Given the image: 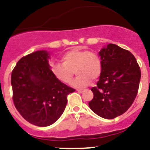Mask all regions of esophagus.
<instances>
[{
    "instance_id": "esophagus-1",
    "label": "esophagus",
    "mask_w": 150,
    "mask_h": 150,
    "mask_svg": "<svg viewBox=\"0 0 150 150\" xmlns=\"http://www.w3.org/2000/svg\"><path fill=\"white\" fill-rule=\"evenodd\" d=\"M77 91L78 93H82L84 91V90H79H79H77V91Z\"/></svg>"
}]
</instances>
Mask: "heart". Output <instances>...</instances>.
Wrapping results in <instances>:
<instances>
[{"label": "heart", "instance_id": "heart-1", "mask_svg": "<svg viewBox=\"0 0 150 150\" xmlns=\"http://www.w3.org/2000/svg\"><path fill=\"white\" fill-rule=\"evenodd\" d=\"M62 63L51 65L53 75L59 82L70 84L75 71L77 76L72 85L76 88L88 86L91 79L96 80L102 74V59L93 51L74 48L62 55Z\"/></svg>", "mask_w": 150, "mask_h": 150}]
</instances>
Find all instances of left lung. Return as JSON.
Instances as JSON below:
<instances>
[{"label":"left lung","mask_w":150,"mask_h":150,"mask_svg":"<svg viewBox=\"0 0 150 150\" xmlns=\"http://www.w3.org/2000/svg\"><path fill=\"white\" fill-rule=\"evenodd\" d=\"M102 71L96 86L91 88L93 98L89 107L104 119L122 115L132 105L138 93L140 67L129 51L108 44L99 52Z\"/></svg>","instance_id":"obj_1"}]
</instances>
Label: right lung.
I'll use <instances>...</instances> for the list:
<instances>
[{"label":"right lung","instance_id":"obj_1","mask_svg":"<svg viewBox=\"0 0 150 150\" xmlns=\"http://www.w3.org/2000/svg\"><path fill=\"white\" fill-rule=\"evenodd\" d=\"M46 51L23 57L11 76L14 105L24 119L38 127L54 123L65 110L67 97L75 89L53 75Z\"/></svg>","mask_w":150,"mask_h":150}]
</instances>
